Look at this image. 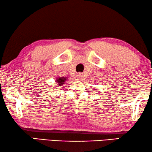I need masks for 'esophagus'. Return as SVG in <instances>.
I'll return each instance as SVG.
<instances>
[{"label":"esophagus","instance_id":"1","mask_svg":"<svg viewBox=\"0 0 152 152\" xmlns=\"http://www.w3.org/2000/svg\"><path fill=\"white\" fill-rule=\"evenodd\" d=\"M82 77H83V75H82L81 73H78L77 75V77L78 79H82Z\"/></svg>","mask_w":152,"mask_h":152}]
</instances>
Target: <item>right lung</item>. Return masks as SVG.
Returning a JSON list of instances; mask_svg holds the SVG:
<instances>
[{"label": "right lung", "mask_w": 152, "mask_h": 152, "mask_svg": "<svg viewBox=\"0 0 152 152\" xmlns=\"http://www.w3.org/2000/svg\"><path fill=\"white\" fill-rule=\"evenodd\" d=\"M67 79H68L67 77H57L56 83V84H58V86H61L62 85H63L64 82L67 81Z\"/></svg>", "instance_id": "1"}]
</instances>
